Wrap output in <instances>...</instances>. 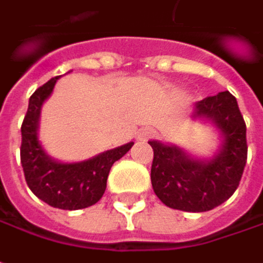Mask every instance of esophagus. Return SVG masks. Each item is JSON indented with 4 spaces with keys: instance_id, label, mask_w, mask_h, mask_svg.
Instances as JSON below:
<instances>
[{
    "instance_id": "esophagus-1",
    "label": "esophagus",
    "mask_w": 263,
    "mask_h": 263,
    "mask_svg": "<svg viewBox=\"0 0 263 263\" xmlns=\"http://www.w3.org/2000/svg\"><path fill=\"white\" fill-rule=\"evenodd\" d=\"M154 135L153 129H150V128H144L141 131L138 132V140H141V141H145V140H148V138H152Z\"/></svg>"
}]
</instances>
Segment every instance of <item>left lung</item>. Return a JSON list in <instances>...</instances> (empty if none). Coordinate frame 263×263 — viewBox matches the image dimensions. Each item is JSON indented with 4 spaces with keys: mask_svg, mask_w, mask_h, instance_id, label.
<instances>
[{
    "mask_svg": "<svg viewBox=\"0 0 263 263\" xmlns=\"http://www.w3.org/2000/svg\"><path fill=\"white\" fill-rule=\"evenodd\" d=\"M191 118L208 122L219 134L211 157L193 156L177 144L152 140V185L167 208L208 212L230 199L240 184L247 160L246 123L228 91L194 103Z\"/></svg>",
    "mask_w": 263,
    "mask_h": 263,
    "instance_id": "left-lung-1",
    "label": "left lung"
}]
</instances>
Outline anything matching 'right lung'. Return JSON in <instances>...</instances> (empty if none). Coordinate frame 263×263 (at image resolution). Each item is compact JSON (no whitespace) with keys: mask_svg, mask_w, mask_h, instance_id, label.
I'll use <instances>...</instances> for the list:
<instances>
[{"mask_svg":"<svg viewBox=\"0 0 263 263\" xmlns=\"http://www.w3.org/2000/svg\"><path fill=\"white\" fill-rule=\"evenodd\" d=\"M59 78L50 79L29 98L28 113L22 125L20 160L29 189L38 199L57 209L78 211L96 204L103 197L110 167L131 150L134 141L82 162H60L51 157L38 132L42 104L52 94Z\"/></svg>","mask_w":263,"mask_h":263,"instance_id":"right-lung-1","label":"right lung"}]
</instances>
